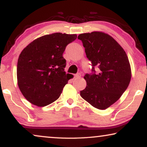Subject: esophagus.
I'll return each instance as SVG.
<instances>
[{
	"mask_svg": "<svg viewBox=\"0 0 147 147\" xmlns=\"http://www.w3.org/2000/svg\"><path fill=\"white\" fill-rule=\"evenodd\" d=\"M80 77H81V74H79V73L76 74V75L74 76V78H76V79H78V78H80Z\"/></svg>",
	"mask_w": 147,
	"mask_h": 147,
	"instance_id": "1",
	"label": "esophagus"
}]
</instances>
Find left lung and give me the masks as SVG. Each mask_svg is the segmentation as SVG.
<instances>
[{"label": "left lung", "instance_id": "1", "mask_svg": "<svg viewBox=\"0 0 147 147\" xmlns=\"http://www.w3.org/2000/svg\"><path fill=\"white\" fill-rule=\"evenodd\" d=\"M86 57L92 62L91 72L84 76L87 86L80 96L100 110L110 107L127 89L131 79L128 56L111 36L102 32L80 34ZM99 69L97 72L95 67Z\"/></svg>", "mask_w": 147, "mask_h": 147}]
</instances>
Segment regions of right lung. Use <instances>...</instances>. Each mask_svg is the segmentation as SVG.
<instances>
[{"instance_id": "add662e5", "label": "right lung", "mask_w": 147, "mask_h": 147, "mask_svg": "<svg viewBox=\"0 0 147 147\" xmlns=\"http://www.w3.org/2000/svg\"><path fill=\"white\" fill-rule=\"evenodd\" d=\"M76 34L55 33L42 36L28 45L17 62L18 86L31 104L45 106L57 100L70 78L65 74L66 46Z\"/></svg>"}]
</instances>
